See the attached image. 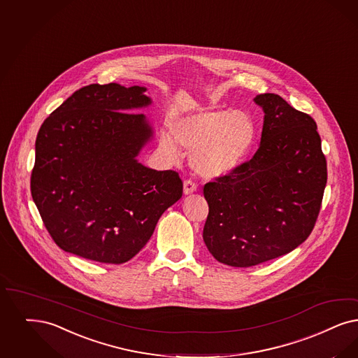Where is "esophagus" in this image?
Listing matches in <instances>:
<instances>
[{
	"mask_svg": "<svg viewBox=\"0 0 358 358\" xmlns=\"http://www.w3.org/2000/svg\"><path fill=\"white\" fill-rule=\"evenodd\" d=\"M196 189H197V186L193 181H190V180L184 181V193L185 194H192L193 192H196Z\"/></svg>",
	"mask_w": 358,
	"mask_h": 358,
	"instance_id": "34e87169",
	"label": "esophagus"
}]
</instances>
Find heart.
<instances>
[{
	"instance_id": "obj_1",
	"label": "heart",
	"mask_w": 358,
	"mask_h": 358,
	"mask_svg": "<svg viewBox=\"0 0 358 358\" xmlns=\"http://www.w3.org/2000/svg\"><path fill=\"white\" fill-rule=\"evenodd\" d=\"M256 138V125L243 110L206 109L178 118L171 134L159 136L161 150L178 158L186 150L194 172L203 178H218L234 172L248 156Z\"/></svg>"
}]
</instances>
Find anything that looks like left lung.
<instances>
[{
	"label": "left lung",
	"mask_w": 358,
	"mask_h": 358,
	"mask_svg": "<svg viewBox=\"0 0 358 358\" xmlns=\"http://www.w3.org/2000/svg\"><path fill=\"white\" fill-rule=\"evenodd\" d=\"M255 102L265 113L257 152L203 186V243L217 261L236 268L284 256L303 243L328 180L315 120L274 93Z\"/></svg>",
	"instance_id": "obj_1"
}]
</instances>
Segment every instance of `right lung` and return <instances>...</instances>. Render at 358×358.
<instances>
[{
	"instance_id": "right-lung-1",
	"label": "right lung",
	"mask_w": 358,
	"mask_h": 358,
	"mask_svg": "<svg viewBox=\"0 0 358 358\" xmlns=\"http://www.w3.org/2000/svg\"><path fill=\"white\" fill-rule=\"evenodd\" d=\"M143 86L92 84L43 121L36 140L31 197L58 246L76 256L124 264L182 196L174 171L137 161L153 130L141 113Z\"/></svg>"
}]
</instances>
